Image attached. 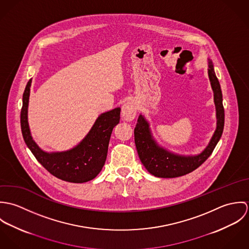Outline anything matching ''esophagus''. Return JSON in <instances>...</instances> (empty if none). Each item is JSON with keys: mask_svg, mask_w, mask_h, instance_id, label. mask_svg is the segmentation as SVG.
Instances as JSON below:
<instances>
[{"mask_svg": "<svg viewBox=\"0 0 249 249\" xmlns=\"http://www.w3.org/2000/svg\"><path fill=\"white\" fill-rule=\"evenodd\" d=\"M137 114V106L133 101L126 102L122 107V116L125 121H132Z\"/></svg>", "mask_w": 249, "mask_h": 249, "instance_id": "obj_1", "label": "esophagus"}]
</instances>
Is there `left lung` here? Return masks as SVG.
Returning <instances> with one entry per match:
<instances>
[{
  "instance_id": "8db88e82",
  "label": "left lung",
  "mask_w": 249,
  "mask_h": 249,
  "mask_svg": "<svg viewBox=\"0 0 249 249\" xmlns=\"http://www.w3.org/2000/svg\"><path fill=\"white\" fill-rule=\"evenodd\" d=\"M208 76L213 93L216 127L208 145L196 155H182L161 146L154 139L145 117L140 114L134 128V139L139 158L149 174L156 178H174L192 173L212 154L219 141L224 126L222 93L212 61L208 59Z\"/></svg>"
}]
</instances>
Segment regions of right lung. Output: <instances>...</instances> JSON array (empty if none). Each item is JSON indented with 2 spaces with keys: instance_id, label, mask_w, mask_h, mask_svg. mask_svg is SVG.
<instances>
[{
  "instance_id": "1",
  "label": "right lung",
  "mask_w": 249,
  "mask_h": 249,
  "mask_svg": "<svg viewBox=\"0 0 249 249\" xmlns=\"http://www.w3.org/2000/svg\"><path fill=\"white\" fill-rule=\"evenodd\" d=\"M32 78L23 94L21 110V129L26 144L37 161L53 176L71 183H83L96 178L102 171L106 160L110 136L120 122L121 108L117 107L101 114L87 135L71 149L47 152L34 140L29 121L28 108Z\"/></svg>"
}]
</instances>
